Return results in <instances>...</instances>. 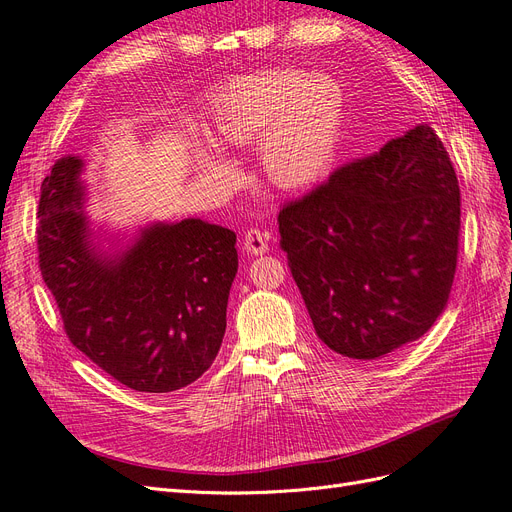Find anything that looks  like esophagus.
Here are the masks:
<instances>
[{"mask_svg": "<svg viewBox=\"0 0 512 512\" xmlns=\"http://www.w3.org/2000/svg\"><path fill=\"white\" fill-rule=\"evenodd\" d=\"M242 248L248 255H264L268 253V242H266V233L259 229H248L244 233V242Z\"/></svg>", "mask_w": 512, "mask_h": 512, "instance_id": "esophagus-1", "label": "esophagus"}]
</instances>
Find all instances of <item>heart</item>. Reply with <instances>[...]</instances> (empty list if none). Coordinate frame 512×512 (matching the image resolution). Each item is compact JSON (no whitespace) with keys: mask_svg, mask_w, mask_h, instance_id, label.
<instances>
[{"mask_svg":"<svg viewBox=\"0 0 512 512\" xmlns=\"http://www.w3.org/2000/svg\"><path fill=\"white\" fill-rule=\"evenodd\" d=\"M212 137L223 148H253L266 180L302 191L330 171L343 128V90L326 72L270 68L231 81L210 109ZM201 175L225 182L233 165L210 145L195 156Z\"/></svg>","mask_w":512,"mask_h":512,"instance_id":"b5f03b06","label":"heart"}]
</instances>
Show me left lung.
Masks as SVG:
<instances>
[{
  "label": "left lung",
  "instance_id": "left-lung-1",
  "mask_svg": "<svg viewBox=\"0 0 512 512\" xmlns=\"http://www.w3.org/2000/svg\"><path fill=\"white\" fill-rule=\"evenodd\" d=\"M459 216L457 173L429 124L287 203L281 246L317 337L356 360L420 339L448 304Z\"/></svg>",
  "mask_w": 512,
  "mask_h": 512
}]
</instances>
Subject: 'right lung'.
<instances>
[{
	"label": "right lung",
	"instance_id": "add662e5",
	"mask_svg": "<svg viewBox=\"0 0 512 512\" xmlns=\"http://www.w3.org/2000/svg\"><path fill=\"white\" fill-rule=\"evenodd\" d=\"M83 173L81 156H62L38 206L40 272L70 343L137 392L193 384L225 337L236 233L201 218L107 233L85 212Z\"/></svg>",
	"mask_w": 512,
	"mask_h": 512
}]
</instances>
